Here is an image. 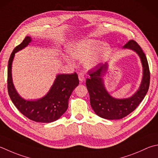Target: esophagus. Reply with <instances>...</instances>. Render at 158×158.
Here are the masks:
<instances>
[{"instance_id":"obj_1","label":"esophagus","mask_w":158,"mask_h":158,"mask_svg":"<svg viewBox=\"0 0 158 158\" xmlns=\"http://www.w3.org/2000/svg\"><path fill=\"white\" fill-rule=\"evenodd\" d=\"M78 77H79V81L80 82L83 83V81H84L85 77H84V75H83L82 73H79V75H78Z\"/></svg>"}]
</instances>
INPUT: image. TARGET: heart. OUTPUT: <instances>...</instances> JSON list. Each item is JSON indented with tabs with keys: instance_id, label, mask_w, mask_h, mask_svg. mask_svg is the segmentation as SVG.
<instances>
[{
	"instance_id": "1",
	"label": "heart",
	"mask_w": 158,
	"mask_h": 158,
	"mask_svg": "<svg viewBox=\"0 0 158 158\" xmlns=\"http://www.w3.org/2000/svg\"><path fill=\"white\" fill-rule=\"evenodd\" d=\"M103 44L96 40H85L79 42L70 50V55L75 60L83 61V65L87 69L97 66L102 56ZM69 55L66 57L68 62L75 64V60Z\"/></svg>"
}]
</instances>
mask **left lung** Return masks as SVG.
Segmentation results:
<instances>
[{"instance_id": "1", "label": "left lung", "mask_w": 158, "mask_h": 158, "mask_svg": "<svg viewBox=\"0 0 158 158\" xmlns=\"http://www.w3.org/2000/svg\"><path fill=\"white\" fill-rule=\"evenodd\" d=\"M124 48H130L139 55L143 67V77L136 93L125 99H116L110 97L105 89L103 75L107 69V64H100L88 70L89 78L86 79L90 105L94 112L103 118L116 120L125 118L136 109L147 94L150 84V70L146 55L134 40H129Z\"/></svg>"}]
</instances>
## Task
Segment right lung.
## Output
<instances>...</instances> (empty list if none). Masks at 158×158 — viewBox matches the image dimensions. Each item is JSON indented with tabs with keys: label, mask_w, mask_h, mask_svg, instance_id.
I'll return each mask as SVG.
<instances>
[{
	"label": "right lung",
	"mask_w": 158,
	"mask_h": 158,
	"mask_svg": "<svg viewBox=\"0 0 158 158\" xmlns=\"http://www.w3.org/2000/svg\"><path fill=\"white\" fill-rule=\"evenodd\" d=\"M31 41V39L29 37H25L10 55L7 69L8 93L14 106L27 118L40 123L53 122L67 110L70 96L79 83L78 75L76 73L59 75L44 97L35 101L24 100L15 91L12 83L11 64L15 52L27 46Z\"/></svg>",
	"instance_id": "right-lung-1"
}]
</instances>
